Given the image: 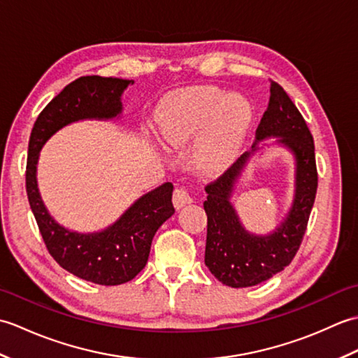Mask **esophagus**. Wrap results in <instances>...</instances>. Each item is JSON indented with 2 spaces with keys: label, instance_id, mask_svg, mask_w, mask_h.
Returning a JSON list of instances; mask_svg holds the SVG:
<instances>
[{
  "label": "esophagus",
  "instance_id": "obj_1",
  "mask_svg": "<svg viewBox=\"0 0 358 358\" xmlns=\"http://www.w3.org/2000/svg\"><path fill=\"white\" fill-rule=\"evenodd\" d=\"M192 195H191V191L186 187H177L173 191V206L177 209H181L183 206H186V204L192 203Z\"/></svg>",
  "mask_w": 358,
  "mask_h": 358
}]
</instances>
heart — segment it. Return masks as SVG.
Listing matches in <instances>:
<instances>
[{
  "instance_id": "1",
  "label": "heart",
  "mask_w": 358,
  "mask_h": 358,
  "mask_svg": "<svg viewBox=\"0 0 358 358\" xmlns=\"http://www.w3.org/2000/svg\"><path fill=\"white\" fill-rule=\"evenodd\" d=\"M250 123V108L241 96L214 86L177 90L162 106V134L183 148L200 134L195 157L206 169H218L237 155Z\"/></svg>"
}]
</instances>
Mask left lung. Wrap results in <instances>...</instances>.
Wrapping results in <instances>:
<instances>
[{
    "mask_svg": "<svg viewBox=\"0 0 358 358\" xmlns=\"http://www.w3.org/2000/svg\"><path fill=\"white\" fill-rule=\"evenodd\" d=\"M277 136L296 158V192L293 206L282 224L268 236L248 233L230 203L234 181L257 143ZM252 150L245 152L222 177L206 186L203 203L208 215L204 263L218 281L231 287L255 286L283 271L292 262L306 232L317 194L314 140L305 118L278 83L271 81L268 109L255 132Z\"/></svg>",
    "mask_w": 358,
    "mask_h": 358,
    "instance_id": "1",
    "label": "left lung"
}]
</instances>
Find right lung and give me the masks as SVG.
<instances>
[{
	"label": "right lung",
	"mask_w": 358,
	"mask_h": 358,
	"mask_svg": "<svg viewBox=\"0 0 358 358\" xmlns=\"http://www.w3.org/2000/svg\"><path fill=\"white\" fill-rule=\"evenodd\" d=\"M132 80L92 75L67 85L38 115L29 140L26 191L49 254L63 269L86 281L117 286L131 281L148 263L152 238L173 215L172 183L140 196L115 223L80 234L58 224L45 209L36 183L40 150L64 126L81 120H112L123 112L121 95Z\"/></svg>",
	"instance_id": "add662e5"
}]
</instances>
